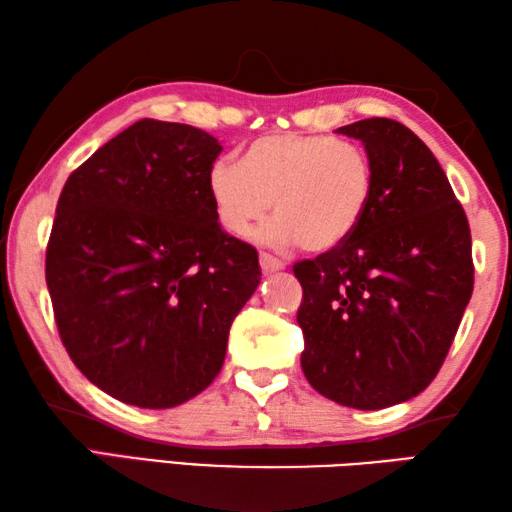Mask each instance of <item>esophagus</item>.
Listing matches in <instances>:
<instances>
[{
  "mask_svg": "<svg viewBox=\"0 0 512 512\" xmlns=\"http://www.w3.org/2000/svg\"><path fill=\"white\" fill-rule=\"evenodd\" d=\"M259 266H262L264 273H275V271H282L284 262H282V259L273 257V255L262 253V255H259Z\"/></svg>",
  "mask_w": 512,
  "mask_h": 512,
  "instance_id": "34e87169",
  "label": "esophagus"
}]
</instances>
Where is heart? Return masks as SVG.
Returning a JSON list of instances; mask_svg holds the SVG:
<instances>
[{
    "mask_svg": "<svg viewBox=\"0 0 512 512\" xmlns=\"http://www.w3.org/2000/svg\"><path fill=\"white\" fill-rule=\"evenodd\" d=\"M372 185V160L361 144L318 133L259 137L237 164L214 162L207 171L214 216L228 235L248 237L273 203L277 216L259 239L311 253L332 250L357 230Z\"/></svg>",
    "mask_w": 512,
    "mask_h": 512,
    "instance_id": "b5f03b06",
    "label": "heart"
}]
</instances>
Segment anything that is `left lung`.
I'll list each match as a JSON object with an SVG mask.
<instances>
[{"label":"left lung","instance_id":"obj_1","mask_svg":"<svg viewBox=\"0 0 512 512\" xmlns=\"http://www.w3.org/2000/svg\"><path fill=\"white\" fill-rule=\"evenodd\" d=\"M336 133L363 142L375 185L343 244L293 264L300 366L327 400L375 411L438 375L472 298V237L443 167L404 124L372 117Z\"/></svg>","mask_w":512,"mask_h":512}]
</instances>
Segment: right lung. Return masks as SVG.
Returning <instances> with one entry per match:
<instances>
[{
	"label": "right lung",
	"instance_id": "obj_1",
	"mask_svg": "<svg viewBox=\"0 0 512 512\" xmlns=\"http://www.w3.org/2000/svg\"><path fill=\"white\" fill-rule=\"evenodd\" d=\"M221 151L201 128L140 119L60 192L45 262L58 334L119 402L171 409L205 391L262 280L257 250L221 230L207 194Z\"/></svg>",
	"mask_w": 512,
	"mask_h": 512
}]
</instances>
